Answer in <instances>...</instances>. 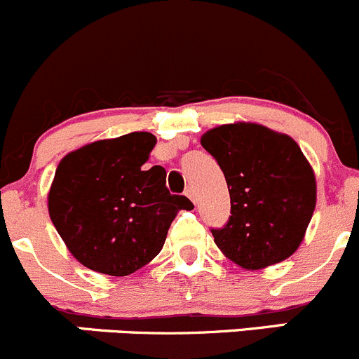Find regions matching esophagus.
Segmentation results:
<instances>
[{
	"label": "esophagus",
	"instance_id": "obj_1",
	"mask_svg": "<svg viewBox=\"0 0 359 359\" xmlns=\"http://www.w3.org/2000/svg\"><path fill=\"white\" fill-rule=\"evenodd\" d=\"M186 196L189 198L191 201H196V196H194V191H193V187H187V189H186Z\"/></svg>",
	"mask_w": 359,
	"mask_h": 359
}]
</instances>
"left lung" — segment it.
I'll return each mask as SVG.
<instances>
[{
    "label": "left lung",
    "mask_w": 359,
    "mask_h": 359,
    "mask_svg": "<svg viewBox=\"0 0 359 359\" xmlns=\"http://www.w3.org/2000/svg\"><path fill=\"white\" fill-rule=\"evenodd\" d=\"M201 145L228 184L231 215L212 229L226 257L259 270L290 257L304 240L316 208V177L291 137L261 124L214 128Z\"/></svg>",
    "instance_id": "left-lung-1"
}]
</instances>
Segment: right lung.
<instances>
[{
    "label": "right lung",
    "mask_w": 359,
    "mask_h": 359,
    "mask_svg": "<svg viewBox=\"0 0 359 359\" xmlns=\"http://www.w3.org/2000/svg\"><path fill=\"white\" fill-rule=\"evenodd\" d=\"M151 133L98 140L59 163L48 214L69 252L95 272L124 277L154 259L186 196L170 194L163 166L145 168Z\"/></svg>",
    "instance_id": "1"
}]
</instances>
